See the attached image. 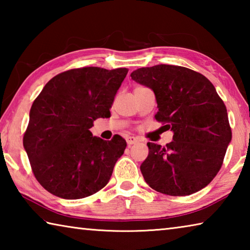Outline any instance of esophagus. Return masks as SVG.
Here are the masks:
<instances>
[{
	"label": "esophagus",
	"instance_id": "esophagus-1",
	"mask_svg": "<svg viewBox=\"0 0 250 250\" xmlns=\"http://www.w3.org/2000/svg\"><path fill=\"white\" fill-rule=\"evenodd\" d=\"M139 142V139L135 138V137H128L126 138V143H128V146H132L135 145V143Z\"/></svg>",
	"mask_w": 250,
	"mask_h": 250
}]
</instances>
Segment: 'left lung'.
<instances>
[{
	"label": "left lung",
	"instance_id": "obj_1",
	"mask_svg": "<svg viewBox=\"0 0 250 250\" xmlns=\"http://www.w3.org/2000/svg\"><path fill=\"white\" fill-rule=\"evenodd\" d=\"M131 79L154 92L155 119L167 124L173 141L149 142L140 170L155 191L185 196L204 188L221 168L231 130L227 109L208 79L186 67L156 65L131 73Z\"/></svg>",
	"mask_w": 250,
	"mask_h": 250
}]
</instances>
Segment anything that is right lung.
Segmentation results:
<instances>
[{"label": "right lung", "mask_w": 250, "mask_h": 250, "mask_svg": "<svg viewBox=\"0 0 250 250\" xmlns=\"http://www.w3.org/2000/svg\"><path fill=\"white\" fill-rule=\"evenodd\" d=\"M128 69L83 67L55 76L34 100L23 146L36 180L49 193L78 200L100 191L111 177L126 142L92 137L98 118L110 108Z\"/></svg>", "instance_id": "1"}]
</instances>
